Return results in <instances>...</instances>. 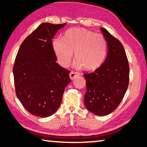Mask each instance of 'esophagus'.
<instances>
[{
    "mask_svg": "<svg viewBox=\"0 0 147 147\" xmlns=\"http://www.w3.org/2000/svg\"><path fill=\"white\" fill-rule=\"evenodd\" d=\"M79 75V74L77 73V72H71L69 74V77L70 78L71 80H74L75 77H76L77 76H78Z\"/></svg>",
    "mask_w": 147,
    "mask_h": 147,
    "instance_id": "obj_1",
    "label": "esophagus"
}]
</instances>
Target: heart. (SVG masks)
Returning a JSON list of instances; mask_svg holds the SVG:
<instances>
[{
  "instance_id": "obj_1",
  "label": "heart",
  "mask_w": 147,
  "mask_h": 147,
  "mask_svg": "<svg viewBox=\"0 0 147 147\" xmlns=\"http://www.w3.org/2000/svg\"><path fill=\"white\" fill-rule=\"evenodd\" d=\"M52 45L61 65H69L74 51L77 57L74 65L75 67L82 68L84 66L88 70L96 69L102 64L107 47L102 34L78 28L68 30L63 38H55Z\"/></svg>"
}]
</instances>
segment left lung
Masks as SVG:
<instances>
[{"label":"left lung","mask_w":147,"mask_h":147,"mask_svg":"<svg viewBox=\"0 0 147 147\" xmlns=\"http://www.w3.org/2000/svg\"><path fill=\"white\" fill-rule=\"evenodd\" d=\"M100 29L107 43L108 53L94 72L83 75L86 83L84 102L90 112L104 116L113 112L123 99L128 87L129 67L121 43L107 29Z\"/></svg>","instance_id":"left-lung-1"}]
</instances>
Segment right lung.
<instances>
[{
  "label": "right lung",
  "mask_w": 147,
  "mask_h": 147,
  "mask_svg": "<svg viewBox=\"0 0 147 147\" xmlns=\"http://www.w3.org/2000/svg\"><path fill=\"white\" fill-rule=\"evenodd\" d=\"M67 24L43 23L21 43L13 72L16 94L26 110L46 118L58 109L70 83V71L56 63L52 38Z\"/></svg>",
  "instance_id": "right-lung-1"
}]
</instances>
